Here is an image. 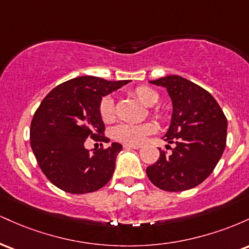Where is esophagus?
Masks as SVG:
<instances>
[{
    "label": "esophagus",
    "instance_id": "1",
    "mask_svg": "<svg viewBox=\"0 0 249 249\" xmlns=\"http://www.w3.org/2000/svg\"><path fill=\"white\" fill-rule=\"evenodd\" d=\"M124 148H127V150H138V148H141V146L139 145H131V144H125L124 145Z\"/></svg>",
    "mask_w": 249,
    "mask_h": 249
}]
</instances>
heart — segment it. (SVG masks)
<instances>
[{
    "instance_id": "heart-1",
    "label": "heart",
    "mask_w": 249,
    "mask_h": 249,
    "mask_svg": "<svg viewBox=\"0 0 249 249\" xmlns=\"http://www.w3.org/2000/svg\"><path fill=\"white\" fill-rule=\"evenodd\" d=\"M133 95L146 107H153L159 101V95L157 93V91L148 87H139L134 89ZM99 115H101L103 122L105 123L112 122L115 119L116 110L112 97H103L101 103H99ZM154 116L157 118H161L162 117L160 112H154ZM154 130H156V126L153 124H150V123L141 125L123 123V124L117 125L113 128L112 134L113 138L117 139L118 142L131 145H141L142 142L146 141V138L151 133L154 132Z\"/></svg>"
}]
</instances>
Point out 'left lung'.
<instances>
[{
  "label": "left lung",
  "mask_w": 249,
  "mask_h": 249,
  "mask_svg": "<svg viewBox=\"0 0 249 249\" xmlns=\"http://www.w3.org/2000/svg\"><path fill=\"white\" fill-rule=\"evenodd\" d=\"M166 88L173 105L164 141L174 144L171 152L146 168L154 186L181 192L198 186L213 172L221 158L227 137V118L218 102L196 83L172 75L150 81Z\"/></svg>",
  "instance_id": "8db88e82"
}]
</instances>
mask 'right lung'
Returning <instances> with one entry per match:
<instances>
[{"instance_id":"add662e5","label":"right lung","mask_w":249,"mask_h":249,"mask_svg":"<svg viewBox=\"0 0 249 249\" xmlns=\"http://www.w3.org/2000/svg\"><path fill=\"white\" fill-rule=\"evenodd\" d=\"M127 83L77 77L57 85L39 104L31 121L30 145L39 168L55 186L72 194L90 193L112 178L122 145L112 142L91 153L84 142L88 138L110 142L104 136L99 103Z\"/></svg>"}]
</instances>
